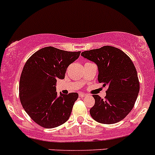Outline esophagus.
Segmentation results:
<instances>
[{"instance_id": "34e87169", "label": "esophagus", "mask_w": 155, "mask_h": 155, "mask_svg": "<svg viewBox=\"0 0 155 155\" xmlns=\"http://www.w3.org/2000/svg\"><path fill=\"white\" fill-rule=\"evenodd\" d=\"M79 96L80 97H85L87 96V94H85V93H79Z\"/></svg>"}]
</instances>
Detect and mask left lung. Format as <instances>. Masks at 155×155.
<instances>
[{
	"label": "left lung",
	"instance_id": "1",
	"mask_svg": "<svg viewBox=\"0 0 155 155\" xmlns=\"http://www.w3.org/2000/svg\"><path fill=\"white\" fill-rule=\"evenodd\" d=\"M81 55L98 67V82L108 86L105 99L93 94L90 109L92 118L101 124H115L124 119L134 107L140 91V82L134 63L119 48L104 46L82 52Z\"/></svg>",
	"mask_w": 155,
	"mask_h": 155
}]
</instances>
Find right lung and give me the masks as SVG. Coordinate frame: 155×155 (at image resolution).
<instances>
[{"instance_id":"obj_1","label":"right lung","mask_w":155,"mask_h":155,"mask_svg":"<svg viewBox=\"0 0 155 155\" xmlns=\"http://www.w3.org/2000/svg\"><path fill=\"white\" fill-rule=\"evenodd\" d=\"M81 51H68L48 46L28 59L19 81V99L31 119L45 128H54L70 118L77 93L58 96L56 82L64 79L67 68Z\"/></svg>"}]
</instances>
